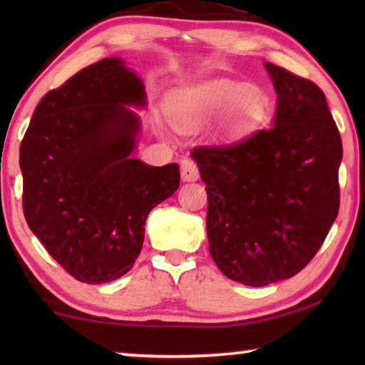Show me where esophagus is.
<instances>
[{"label": "esophagus", "instance_id": "1", "mask_svg": "<svg viewBox=\"0 0 365 365\" xmlns=\"http://www.w3.org/2000/svg\"><path fill=\"white\" fill-rule=\"evenodd\" d=\"M180 172H182L183 182H196L197 178H200V170H197V165L191 159L182 160Z\"/></svg>", "mask_w": 365, "mask_h": 365}]
</instances>
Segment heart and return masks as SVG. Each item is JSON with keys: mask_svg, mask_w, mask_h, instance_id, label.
Masks as SVG:
<instances>
[{"mask_svg": "<svg viewBox=\"0 0 365 365\" xmlns=\"http://www.w3.org/2000/svg\"><path fill=\"white\" fill-rule=\"evenodd\" d=\"M264 101L256 88L232 80L185 86L174 91L168 100L170 120L180 128H196L225 113L222 132L242 135L259 120Z\"/></svg>", "mask_w": 365, "mask_h": 365, "instance_id": "b5f03b06", "label": "heart"}]
</instances>
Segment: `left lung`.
<instances>
[{"label": "left lung", "instance_id": "1", "mask_svg": "<svg viewBox=\"0 0 365 365\" xmlns=\"http://www.w3.org/2000/svg\"><path fill=\"white\" fill-rule=\"evenodd\" d=\"M264 66L277 93L272 127L191 151L207 191L209 252L222 274L250 287L289 279L316 256L338 215L343 158L324 91Z\"/></svg>", "mask_w": 365, "mask_h": 365}]
</instances>
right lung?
<instances>
[{"mask_svg":"<svg viewBox=\"0 0 365 365\" xmlns=\"http://www.w3.org/2000/svg\"><path fill=\"white\" fill-rule=\"evenodd\" d=\"M145 85L120 58L85 67L43 96L21 143L24 215L61 267L83 283L133 267L148 214L180 185L178 164L133 158Z\"/></svg>","mask_w":365,"mask_h":365,"instance_id":"right-lung-1","label":"right lung"}]
</instances>
